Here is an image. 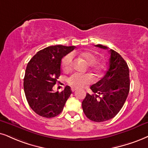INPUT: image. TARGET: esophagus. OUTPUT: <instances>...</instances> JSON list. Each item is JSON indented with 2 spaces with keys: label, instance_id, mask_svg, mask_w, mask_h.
Returning a JSON list of instances; mask_svg holds the SVG:
<instances>
[{
  "label": "esophagus",
  "instance_id": "esophagus-1",
  "mask_svg": "<svg viewBox=\"0 0 148 148\" xmlns=\"http://www.w3.org/2000/svg\"><path fill=\"white\" fill-rule=\"evenodd\" d=\"M75 90H76L75 88H72V92H74V91H75Z\"/></svg>",
  "mask_w": 148,
  "mask_h": 148
}]
</instances>
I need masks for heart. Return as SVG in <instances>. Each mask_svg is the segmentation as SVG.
<instances>
[{"label":"heart","mask_w":148,"mask_h":148,"mask_svg":"<svg viewBox=\"0 0 148 148\" xmlns=\"http://www.w3.org/2000/svg\"><path fill=\"white\" fill-rule=\"evenodd\" d=\"M80 55L85 59L86 61L89 64L91 65V68L93 70L96 71L100 70V66L94 64V63L96 61V57L93 54L91 53V52H86L81 53ZM73 57H74L73 54L69 53L63 58L61 64H62L63 70H67L70 68L71 65L72 64ZM92 77L90 75H89V74H78V73H75V74H73L72 75H71L68 78V83L71 86H72L73 87L80 88L84 87V86L87 85V84L90 83L92 81Z\"/></svg>","instance_id":"1"}]
</instances>
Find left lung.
Listing matches in <instances>:
<instances>
[{"instance_id":"obj_1","label":"left lung","mask_w":148,"mask_h":148,"mask_svg":"<svg viewBox=\"0 0 148 148\" xmlns=\"http://www.w3.org/2000/svg\"><path fill=\"white\" fill-rule=\"evenodd\" d=\"M95 46L108 51L107 70L102 79L91 86L93 94L87 93L82 107L88 119L102 122L113 118L124 106L130 90L129 68L115 50L101 44Z\"/></svg>"}]
</instances>
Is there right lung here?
Masks as SVG:
<instances>
[{
  "label": "right lung",
  "mask_w": 148,
  "mask_h": 148,
  "mask_svg": "<svg viewBox=\"0 0 148 148\" xmlns=\"http://www.w3.org/2000/svg\"><path fill=\"white\" fill-rule=\"evenodd\" d=\"M75 46L62 45L48 46L37 52L28 63L24 78V90L31 108L37 115L54 117L61 113L72 93L66 86L61 92L52 87L61 75L62 58Z\"/></svg>",
  "instance_id": "1"
}]
</instances>
